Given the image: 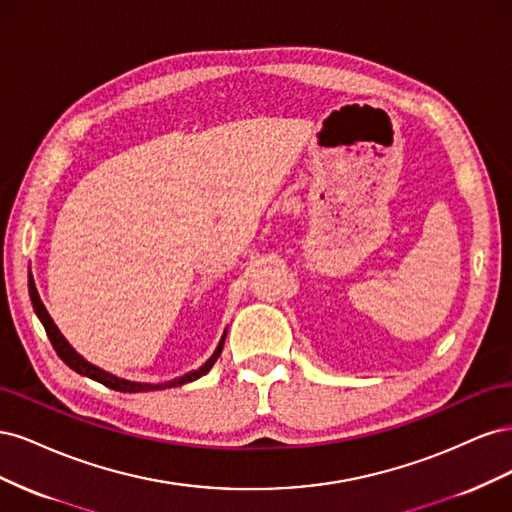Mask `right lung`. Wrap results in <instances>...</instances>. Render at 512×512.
Wrapping results in <instances>:
<instances>
[{
	"instance_id": "add662e5",
	"label": "right lung",
	"mask_w": 512,
	"mask_h": 512,
	"mask_svg": "<svg viewBox=\"0 0 512 512\" xmlns=\"http://www.w3.org/2000/svg\"><path fill=\"white\" fill-rule=\"evenodd\" d=\"M29 297H32V303H34L36 314H38V318H40V322H42V327H44L46 335H49V339H51V344H53L55 352L59 354V359L64 361L68 367H72V369L76 371V374H81V376H87V378H91V380H96V382H100V384L108 386V389H113V391H121V393H143V391L170 389V386H181V384H185V382H192V380H196V378H200V376H205V374H207V371L215 365V361H218V356L222 354V348H224V337H226V335L222 337L220 346L215 348L213 356H211V359H209L203 367L196 369V371H190V374H185V376H181V378L170 380V382H164V384H141V382H130V380L117 378V376H113V374H108V371H104V369H100V367H96V365L87 363L81 354H76V352H74V348L66 342L64 335L59 333V329L55 327L53 318L49 316V312H46V307L42 305V301H40V297H38V290H36V286H34L32 275H29Z\"/></svg>"
}]
</instances>
